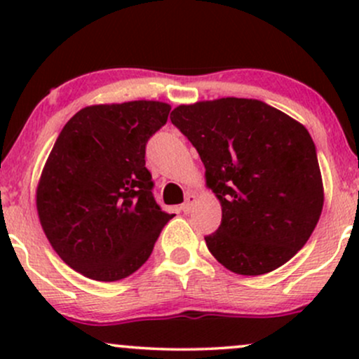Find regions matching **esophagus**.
<instances>
[{
  "label": "esophagus",
  "mask_w": 359,
  "mask_h": 359,
  "mask_svg": "<svg viewBox=\"0 0 359 359\" xmlns=\"http://www.w3.org/2000/svg\"><path fill=\"white\" fill-rule=\"evenodd\" d=\"M194 203H196V196H194L192 192H187V196H185V203L180 205V209H182L185 214H189L192 211Z\"/></svg>",
  "instance_id": "1"
}]
</instances>
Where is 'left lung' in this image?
<instances>
[{
    "label": "left lung",
    "instance_id": "obj_1",
    "mask_svg": "<svg viewBox=\"0 0 359 359\" xmlns=\"http://www.w3.org/2000/svg\"><path fill=\"white\" fill-rule=\"evenodd\" d=\"M172 123L196 147L222 217L205 236L212 257L240 275L278 269L306 245L324 204L316 145L306 126L245 97L180 104Z\"/></svg>",
    "mask_w": 359,
    "mask_h": 359
}]
</instances>
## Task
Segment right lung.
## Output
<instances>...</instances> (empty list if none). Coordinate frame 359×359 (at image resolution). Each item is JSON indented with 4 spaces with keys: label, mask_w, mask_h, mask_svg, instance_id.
I'll return each instance as SVG.
<instances>
[{
    "label": "right lung",
    "mask_w": 359,
    "mask_h": 359,
    "mask_svg": "<svg viewBox=\"0 0 359 359\" xmlns=\"http://www.w3.org/2000/svg\"><path fill=\"white\" fill-rule=\"evenodd\" d=\"M160 101L94 104L62 128L40 175L36 211L55 253L84 277L135 273L175 214L151 194L145 147L167 123Z\"/></svg>",
    "instance_id": "add662e5"
}]
</instances>
